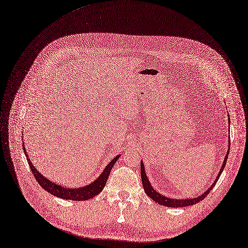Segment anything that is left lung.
Segmentation results:
<instances>
[{
	"mask_svg": "<svg viewBox=\"0 0 248 248\" xmlns=\"http://www.w3.org/2000/svg\"><path fill=\"white\" fill-rule=\"evenodd\" d=\"M229 116V115H228ZM229 123H230V118H229ZM229 146H228V151L226 153V156L224 158V161H223V164L221 165V168L215 180V182L212 184V186L206 190L204 191L202 194L198 195L197 197H191V198H185V199H176V198H169V197H166L165 195H163L162 193H160L159 191L155 190L154 187L151 186V183L149 182L148 180V177L145 173V167L142 162H140V174H141V181H142V186H143V188H144V191L146 192V194L152 199L154 200L155 202L159 203L160 205H163L165 207H170V208H182V207H187V206H191V205H194L200 201H202L209 193L210 191L213 189V187L216 186V183L217 182V180L219 179V176L220 174L222 173L225 165H226V162H227V159H228V155H229V150H230V138H229Z\"/></svg>",
	"mask_w": 248,
	"mask_h": 248,
	"instance_id": "obj_1",
	"label": "left lung"
}]
</instances>
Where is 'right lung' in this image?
<instances>
[{"mask_svg": "<svg viewBox=\"0 0 248 248\" xmlns=\"http://www.w3.org/2000/svg\"><path fill=\"white\" fill-rule=\"evenodd\" d=\"M23 149H24L25 155L27 157V161L31 167V170L33 176L35 177L36 181L40 185V186L43 189H45L46 191L50 192L51 194H53L57 197L66 199V200H73V201H83V200H87V199H90V198L98 195L103 190V188L108 181V178L109 176V172L111 171L112 166L117 162L119 157H121V154L115 156L105 167V169L102 171L100 176L93 182L89 183L88 185L83 186H78V187H69L66 186L60 185V184L58 185V184L50 181L49 179H47L45 176H43L33 166L32 163L31 162V159H29L26 148L24 146V142H23Z\"/></svg>", "mask_w": 248, "mask_h": 248, "instance_id": "1", "label": "right lung"}]
</instances>
